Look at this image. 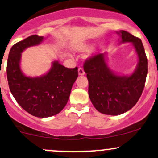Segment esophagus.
<instances>
[{"mask_svg":"<svg viewBox=\"0 0 158 158\" xmlns=\"http://www.w3.org/2000/svg\"><path fill=\"white\" fill-rule=\"evenodd\" d=\"M78 73H79V76H83L85 75V71L82 67H79V69H78Z\"/></svg>","mask_w":158,"mask_h":158,"instance_id":"1","label":"esophagus"}]
</instances>
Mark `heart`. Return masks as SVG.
<instances>
[{"mask_svg": "<svg viewBox=\"0 0 158 158\" xmlns=\"http://www.w3.org/2000/svg\"><path fill=\"white\" fill-rule=\"evenodd\" d=\"M91 48V46H87V47H85V48H80V51H86V50H88V49H89V48Z\"/></svg>", "mask_w": 158, "mask_h": 158, "instance_id": "b5f03b06", "label": "heart"}]
</instances>
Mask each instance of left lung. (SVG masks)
I'll use <instances>...</instances> for the list:
<instances>
[{
    "label": "left lung",
    "instance_id": "obj_1",
    "mask_svg": "<svg viewBox=\"0 0 158 158\" xmlns=\"http://www.w3.org/2000/svg\"><path fill=\"white\" fill-rule=\"evenodd\" d=\"M119 44L131 43L138 56V64L131 75H118L109 67L107 53H100L85 60L84 70L88 80L90 100L98 112L118 115L134 106L141 97L148 73V60L143 43L125 31L116 32Z\"/></svg>",
    "mask_w": 158,
    "mask_h": 158
}]
</instances>
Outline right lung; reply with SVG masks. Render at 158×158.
Segmentation results:
<instances>
[{
    "label": "right lung",
    "instance_id": "obj_1",
    "mask_svg": "<svg viewBox=\"0 0 158 158\" xmlns=\"http://www.w3.org/2000/svg\"><path fill=\"white\" fill-rule=\"evenodd\" d=\"M44 40V37L32 35L15 43L9 53L6 66L10 92L22 109L38 118L55 115L64 108L78 77L77 67L67 68L58 60L52 62L44 75L37 77L25 75L20 67L22 53Z\"/></svg>",
    "mask_w": 158,
    "mask_h": 158
}]
</instances>
